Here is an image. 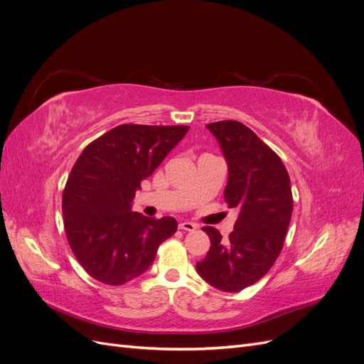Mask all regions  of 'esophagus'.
Masks as SVG:
<instances>
[{
	"instance_id": "obj_1",
	"label": "esophagus",
	"mask_w": 364,
	"mask_h": 364,
	"mask_svg": "<svg viewBox=\"0 0 364 364\" xmlns=\"http://www.w3.org/2000/svg\"><path fill=\"white\" fill-rule=\"evenodd\" d=\"M179 229L190 230V232H193V230L197 229V226L194 223H191V222H182V223H179Z\"/></svg>"
}]
</instances>
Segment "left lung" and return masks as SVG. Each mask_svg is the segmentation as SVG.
Returning a JSON list of instances; mask_svg holds the SVG:
<instances>
[{"mask_svg":"<svg viewBox=\"0 0 364 364\" xmlns=\"http://www.w3.org/2000/svg\"><path fill=\"white\" fill-rule=\"evenodd\" d=\"M228 162L225 200L238 217L229 240L203 226L211 240L197 273L223 291H240L259 281L282 250L293 213L289 173L281 158L240 121L206 124Z\"/></svg>","mask_w":364,"mask_h":364,"instance_id":"obj_1","label":"left lung"}]
</instances>
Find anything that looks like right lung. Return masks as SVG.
I'll use <instances>...</instances> for the list:
<instances>
[{
    "instance_id": "right-lung-1",
    "label": "right lung",
    "mask_w": 364,
    "mask_h": 364,
    "mask_svg": "<svg viewBox=\"0 0 364 364\" xmlns=\"http://www.w3.org/2000/svg\"><path fill=\"white\" fill-rule=\"evenodd\" d=\"M188 129L121 124L86 146L75 161L62 196L65 234L94 279L121 285L138 278L176 232L173 217H144L132 211V202Z\"/></svg>"
}]
</instances>
